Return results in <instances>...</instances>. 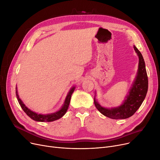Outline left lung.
Segmentation results:
<instances>
[{
    "instance_id": "left-lung-1",
    "label": "left lung",
    "mask_w": 160,
    "mask_h": 160,
    "mask_svg": "<svg viewBox=\"0 0 160 160\" xmlns=\"http://www.w3.org/2000/svg\"><path fill=\"white\" fill-rule=\"evenodd\" d=\"M134 49L139 58L137 76L133 86L130 89L129 95L126 97L122 105L117 108L108 109L102 107L94 99L95 106L99 112L112 119H126L133 116L142 105L148 92V81L146 71L144 60L140 51L134 46Z\"/></svg>"
}]
</instances>
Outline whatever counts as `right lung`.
Wrapping results in <instances>:
<instances>
[{"instance_id":"right-lung-1","label":"right lung","mask_w":160,"mask_h":160,"mask_svg":"<svg viewBox=\"0 0 160 160\" xmlns=\"http://www.w3.org/2000/svg\"><path fill=\"white\" fill-rule=\"evenodd\" d=\"M74 87H73L70 90V92H69L68 94L67 95V96L66 97V99H65L63 106L62 107V108L58 111V112L51 114H47V115L39 114L36 112H34L32 110H29L27 107H25V105L22 101V100L19 98L17 88H16V94L17 99H18V101L19 102V104L20 105L21 107L22 108V109L26 113V114L28 116H29L31 119L35 120V121H37V122H53V121H55V120L61 118L62 116H63L65 115V114L67 112V109L69 106V104H70L71 95H72V93L74 92Z\"/></svg>"}]
</instances>
